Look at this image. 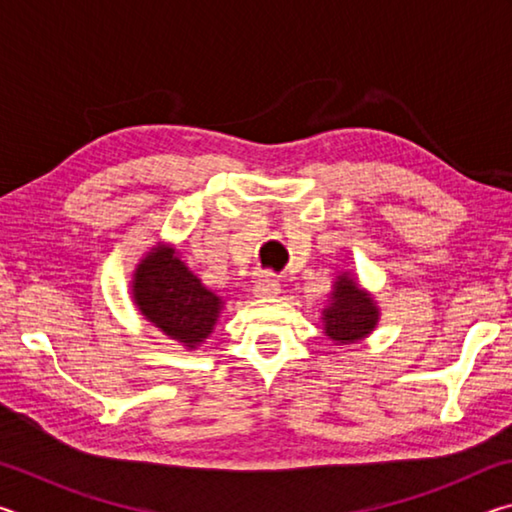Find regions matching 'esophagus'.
I'll return each instance as SVG.
<instances>
[{"mask_svg": "<svg viewBox=\"0 0 512 512\" xmlns=\"http://www.w3.org/2000/svg\"><path fill=\"white\" fill-rule=\"evenodd\" d=\"M255 298H273L280 293V280L273 273H262L255 280V287H253Z\"/></svg>", "mask_w": 512, "mask_h": 512, "instance_id": "34e87169", "label": "esophagus"}]
</instances>
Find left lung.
<instances>
[{
  "label": "left lung",
  "mask_w": 512,
  "mask_h": 512,
  "mask_svg": "<svg viewBox=\"0 0 512 512\" xmlns=\"http://www.w3.org/2000/svg\"><path fill=\"white\" fill-rule=\"evenodd\" d=\"M379 323V307L368 291H363L348 273L334 282L332 298L323 309V329L327 339L339 345L357 343Z\"/></svg>",
  "instance_id": "left-lung-1"
}]
</instances>
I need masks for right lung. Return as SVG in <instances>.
<instances>
[{"label":"right lung","mask_w":512,"mask_h":512,"mask_svg":"<svg viewBox=\"0 0 512 512\" xmlns=\"http://www.w3.org/2000/svg\"><path fill=\"white\" fill-rule=\"evenodd\" d=\"M133 300L149 323L189 350L212 334L223 309L221 298L203 287L169 246H153L137 264Z\"/></svg>","instance_id":"1"}]
</instances>
